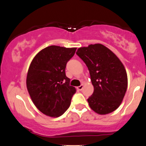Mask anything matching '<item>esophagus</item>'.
<instances>
[{"mask_svg":"<svg viewBox=\"0 0 146 146\" xmlns=\"http://www.w3.org/2000/svg\"><path fill=\"white\" fill-rule=\"evenodd\" d=\"M84 84H82V85L81 86H78V88H78V90H82V89L84 88Z\"/></svg>","mask_w":146,"mask_h":146,"instance_id":"34e87169","label":"esophagus"}]
</instances>
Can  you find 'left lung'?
<instances>
[{
  "mask_svg": "<svg viewBox=\"0 0 146 146\" xmlns=\"http://www.w3.org/2000/svg\"><path fill=\"white\" fill-rule=\"evenodd\" d=\"M76 54L86 64L94 92L89 106L100 115L115 111L126 92L127 74L120 60L105 45L96 43L78 48Z\"/></svg>",
  "mask_w": 146,
  "mask_h": 146,
  "instance_id": "left-lung-1",
  "label": "left lung"
}]
</instances>
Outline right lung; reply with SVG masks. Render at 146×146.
<instances>
[{
    "mask_svg": "<svg viewBox=\"0 0 146 146\" xmlns=\"http://www.w3.org/2000/svg\"><path fill=\"white\" fill-rule=\"evenodd\" d=\"M76 49L48 46L40 51L30 64L26 77L28 92L36 108L47 116L62 115L76 92L65 74L66 63Z\"/></svg>",
    "mask_w": 146,
    "mask_h": 146,
    "instance_id": "1",
    "label": "right lung"
}]
</instances>
